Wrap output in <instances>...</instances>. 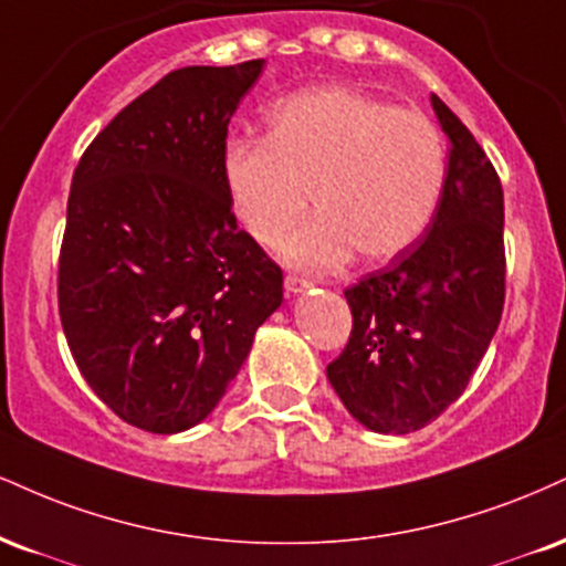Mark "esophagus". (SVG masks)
<instances>
[{"label": "esophagus", "mask_w": 566, "mask_h": 566, "mask_svg": "<svg viewBox=\"0 0 566 566\" xmlns=\"http://www.w3.org/2000/svg\"><path fill=\"white\" fill-rule=\"evenodd\" d=\"M308 287H311V284L301 276H295V274L284 276V290H287V295H301V292H305Z\"/></svg>", "instance_id": "1"}]
</instances>
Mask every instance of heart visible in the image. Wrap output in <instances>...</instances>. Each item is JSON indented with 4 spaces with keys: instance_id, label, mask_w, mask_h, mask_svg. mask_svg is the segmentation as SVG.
I'll list each match as a JSON object with an SVG mask.
<instances>
[{
    "instance_id": "b5f03b06",
    "label": "heart",
    "mask_w": 566,
    "mask_h": 566,
    "mask_svg": "<svg viewBox=\"0 0 566 566\" xmlns=\"http://www.w3.org/2000/svg\"><path fill=\"white\" fill-rule=\"evenodd\" d=\"M223 189L242 229L274 248L301 221L308 192L318 213L282 255L326 271L353 253L385 263L430 227L446 181V145L419 111L348 86H316L265 113L263 142H229Z\"/></svg>"
}]
</instances>
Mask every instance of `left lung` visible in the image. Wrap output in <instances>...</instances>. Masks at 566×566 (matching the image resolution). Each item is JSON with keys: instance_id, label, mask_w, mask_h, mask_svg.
<instances>
[{"instance_id": "8db88e82", "label": "left lung", "mask_w": 566, "mask_h": 566, "mask_svg": "<svg viewBox=\"0 0 566 566\" xmlns=\"http://www.w3.org/2000/svg\"><path fill=\"white\" fill-rule=\"evenodd\" d=\"M451 142L424 240L345 290L353 332L326 379L366 430L408 434L464 392L503 311V189L493 163L432 94Z\"/></svg>"}]
</instances>
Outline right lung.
Returning <instances> with one entry per match:
<instances>
[{
    "label": "right lung",
    "instance_id": "1",
    "mask_svg": "<svg viewBox=\"0 0 566 566\" xmlns=\"http://www.w3.org/2000/svg\"><path fill=\"white\" fill-rule=\"evenodd\" d=\"M265 60L189 65L139 94L73 174L57 301L67 348L128 424H200L282 305V269L237 229L221 160Z\"/></svg>",
    "mask_w": 566,
    "mask_h": 566
}]
</instances>
